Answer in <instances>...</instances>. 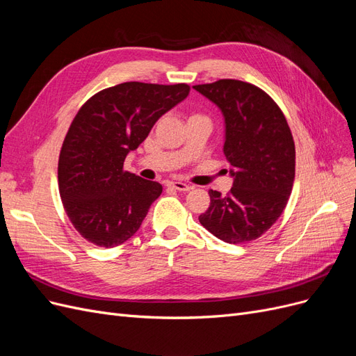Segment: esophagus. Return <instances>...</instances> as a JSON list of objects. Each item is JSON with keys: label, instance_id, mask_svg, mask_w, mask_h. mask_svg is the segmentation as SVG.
Wrapping results in <instances>:
<instances>
[{"label": "esophagus", "instance_id": "34e87169", "mask_svg": "<svg viewBox=\"0 0 356 356\" xmlns=\"http://www.w3.org/2000/svg\"><path fill=\"white\" fill-rule=\"evenodd\" d=\"M170 187L174 188V190H178V191H190L191 190V187L188 186V184H186V182H182V181H174V182H170Z\"/></svg>", "mask_w": 356, "mask_h": 356}]
</instances>
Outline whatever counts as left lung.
I'll list each match as a JSON object with an SVG mask.
<instances>
[{
  "label": "left lung",
  "instance_id": "1",
  "mask_svg": "<svg viewBox=\"0 0 356 356\" xmlns=\"http://www.w3.org/2000/svg\"><path fill=\"white\" fill-rule=\"evenodd\" d=\"M193 89L222 114V152L233 178L229 195L209 190L211 204L199 221L227 243L254 241L281 217L293 190L296 147L289 126L275 101L254 84L225 79Z\"/></svg>",
  "mask_w": 356,
  "mask_h": 356
}]
</instances>
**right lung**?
Here are the masks:
<instances>
[{
  "label": "right lung",
  "mask_w": 356,
  "mask_h": 356,
  "mask_svg": "<svg viewBox=\"0 0 356 356\" xmlns=\"http://www.w3.org/2000/svg\"><path fill=\"white\" fill-rule=\"evenodd\" d=\"M188 92L182 83L127 81L81 106L60 149L58 181L63 208L84 239L114 248L141 227L163 187L126 172L124 159Z\"/></svg>",
  "instance_id": "add662e5"
}]
</instances>
